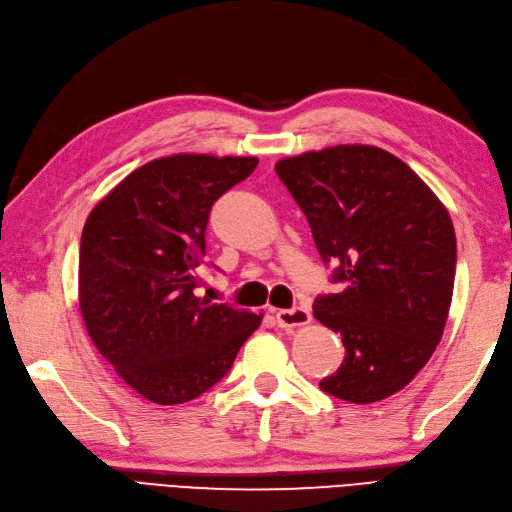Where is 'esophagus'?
<instances>
[{
	"mask_svg": "<svg viewBox=\"0 0 512 512\" xmlns=\"http://www.w3.org/2000/svg\"><path fill=\"white\" fill-rule=\"evenodd\" d=\"M311 322V311L307 307H292L277 311V324L281 329H294V326H305Z\"/></svg>",
	"mask_w": 512,
	"mask_h": 512,
	"instance_id": "esophagus-1",
	"label": "esophagus"
}]
</instances>
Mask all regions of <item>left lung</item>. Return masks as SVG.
<instances>
[{
  "instance_id": "1",
  "label": "left lung",
  "mask_w": 512,
  "mask_h": 512,
  "mask_svg": "<svg viewBox=\"0 0 512 512\" xmlns=\"http://www.w3.org/2000/svg\"><path fill=\"white\" fill-rule=\"evenodd\" d=\"M309 220L337 294L313 316L342 335V368L320 381L331 396L370 404L409 385L435 352L448 320L456 235L448 209L396 155L337 144L277 166Z\"/></svg>"
}]
</instances>
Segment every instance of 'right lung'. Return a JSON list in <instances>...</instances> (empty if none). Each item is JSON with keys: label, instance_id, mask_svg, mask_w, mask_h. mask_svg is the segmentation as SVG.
<instances>
[{"label": "right lung", "instance_id": "1", "mask_svg": "<svg viewBox=\"0 0 512 512\" xmlns=\"http://www.w3.org/2000/svg\"><path fill=\"white\" fill-rule=\"evenodd\" d=\"M257 157L179 153L136 168L90 212L80 242L86 331L116 374L155 404L201 396L261 316L194 294L212 205Z\"/></svg>", "mask_w": 512, "mask_h": 512}]
</instances>
